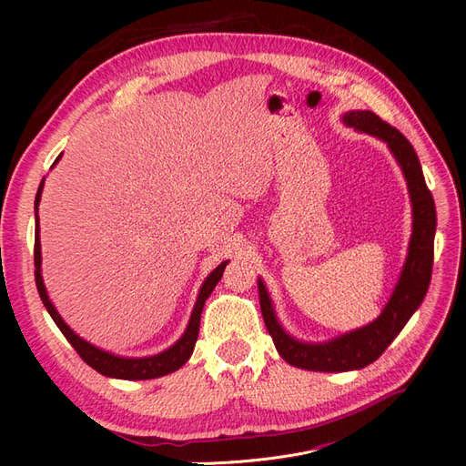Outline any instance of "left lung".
Returning <instances> with one entry per match:
<instances>
[{
    "instance_id": "1",
    "label": "left lung",
    "mask_w": 466,
    "mask_h": 466,
    "mask_svg": "<svg viewBox=\"0 0 466 466\" xmlns=\"http://www.w3.org/2000/svg\"><path fill=\"white\" fill-rule=\"evenodd\" d=\"M344 122L348 126H354L356 130L368 132L383 139L400 163L412 198V238L399 286L394 289L385 311L380 313L375 322L368 324V327L336 338V340L327 344H303L293 340L291 336L281 330L274 317L270 298H268L266 288L258 279L260 311L268 334L272 336L274 346L281 358L289 365L307 371H350L361 370L365 365L373 363L383 354L394 338L399 336V332L404 329L408 319L414 315L420 303L424 301L433 268L435 204L412 144L394 126H390L383 118H379L371 110L348 112Z\"/></svg>"
}]
</instances>
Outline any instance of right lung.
<instances>
[{
	"instance_id": "1",
	"label": "right lung",
	"mask_w": 466,
	"mask_h": 466,
	"mask_svg": "<svg viewBox=\"0 0 466 466\" xmlns=\"http://www.w3.org/2000/svg\"><path fill=\"white\" fill-rule=\"evenodd\" d=\"M60 159V157H58ZM42 187H45V178H42L38 192H36V198H35V208L38 209L40 204V194H42ZM228 262H221L214 272H211L204 286L200 289L198 299H196L194 305V311L188 322V329L187 332L182 334L180 340L168 348L163 354L157 356H151V358H139V360H130V358H118V356H112L106 354V351L98 350L95 346H91L89 342L83 340L79 338L72 329L67 327V324L62 320V317L56 311L54 305L50 303L45 284H42V276H40V235H38V214H36V225H35V279H36V289L42 303H45L46 311L50 313V317L54 319L56 327L62 330V334L67 338V342L74 346V350L79 354V358L86 361L87 365L95 371H98L101 375L106 377H116V379H132V380H142V379H155V377H163L167 373H173L178 368H182L188 361V358L192 356L196 340H198V332H200V315H202V309L206 299L209 298V293L214 291L216 284L221 279L223 270Z\"/></svg>"
}]
</instances>
